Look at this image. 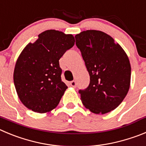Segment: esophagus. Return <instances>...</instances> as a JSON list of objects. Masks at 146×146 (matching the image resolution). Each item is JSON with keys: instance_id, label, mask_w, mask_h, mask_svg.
Here are the masks:
<instances>
[{"instance_id": "obj_1", "label": "esophagus", "mask_w": 146, "mask_h": 146, "mask_svg": "<svg viewBox=\"0 0 146 146\" xmlns=\"http://www.w3.org/2000/svg\"><path fill=\"white\" fill-rule=\"evenodd\" d=\"M70 86H73V87H76V81H70Z\"/></svg>"}]
</instances>
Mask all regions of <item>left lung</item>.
<instances>
[{
    "mask_svg": "<svg viewBox=\"0 0 146 146\" xmlns=\"http://www.w3.org/2000/svg\"><path fill=\"white\" fill-rule=\"evenodd\" d=\"M75 38L90 76L88 87L78 91L83 105L96 114L110 112L121 103L130 86L127 54L102 31H83Z\"/></svg>",
    "mask_w": 146,
    "mask_h": 146,
    "instance_id": "1",
    "label": "left lung"
}]
</instances>
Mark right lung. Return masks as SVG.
I'll use <instances>...</instances> for the list:
<instances>
[{"label": "right lung", "instance_id": "1", "mask_svg": "<svg viewBox=\"0 0 146 146\" xmlns=\"http://www.w3.org/2000/svg\"><path fill=\"white\" fill-rule=\"evenodd\" d=\"M74 44L73 35L48 30L23 49L16 62L14 82L27 108L43 113L57 107L68 88L62 81L59 60Z\"/></svg>", "mask_w": 146, "mask_h": 146}]
</instances>
